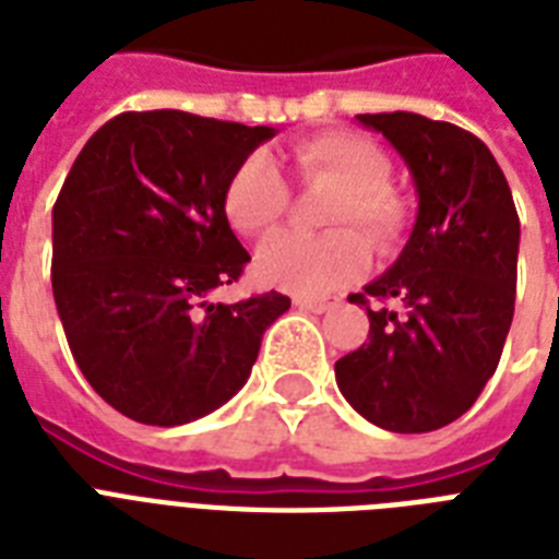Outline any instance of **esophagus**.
<instances>
[{
    "label": "esophagus",
    "instance_id": "1",
    "mask_svg": "<svg viewBox=\"0 0 559 559\" xmlns=\"http://www.w3.org/2000/svg\"><path fill=\"white\" fill-rule=\"evenodd\" d=\"M296 301V307H301V310H310V313H324V310H331V307H336V298H305V296H296L293 298Z\"/></svg>",
    "mask_w": 559,
    "mask_h": 559
}]
</instances>
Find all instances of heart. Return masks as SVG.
<instances>
[{
  "label": "heart",
  "instance_id": "b5f03b06",
  "mask_svg": "<svg viewBox=\"0 0 559 559\" xmlns=\"http://www.w3.org/2000/svg\"><path fill=\"white\" fill-rule=\"evenodd\" d=\"M298 179L305 186L336 191L324 226L331 235L307 237L278 231L258 249L254 270L270 287L296 296H328L359 281L371 266V249L389 252L406 235L408 200L391 186V159L380 144L359 133L333 130L296 144L293 151ZM289 209L287 179L266 153L246 156L226 182L223 211L235 231L266 235ZM359 227L362 238L353 228Z\"/></svg>",
  "mask_w": 559,
  "mask_h": 559
}]
</instances>
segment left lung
I'll list each match as a JSON object with an SVG mask.
<instances>
[{"mask_svg":"<svg viewBox=\"0 0 559 559\" xmlns=\"http://www.w3.org/2000/svg\"><path fill=\"white\" fill-rule=\"evenodd\" d=\"M403 156L417 219L389 272L354 293L368 342L336 362L359 415L389 432H432L493 377L513 322L520 217L487 144L417 112L357 116ZM371 300H380L377 308Z\"/></svg>","mask_w":559,"mask_h":559,"instance_id":"obj_1","label":"left lung"}]
</instances>
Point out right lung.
Returning a JSON list of instances; mask_svg holds the SVG:
<instances>
[{"mask_svg": "<svg viewBox=\"0 0 559 559\" xmlns=\"http://www.w3.org/2000/svg\"><path fill=\"white\" fill-rule=\"evenodd\" d=\"M182 112H121L78 153L51 211V289L72 357L121 415L179 426L211 415L252 373L289 298L211 305L249 252L228 226L231 170L272 139Z\"/></svg>", "mask_w": 559, "mask_h": 559, "instance_id": "right-lung-1", "label": "right lung"}]
</instances>
